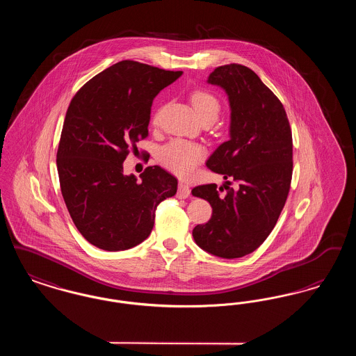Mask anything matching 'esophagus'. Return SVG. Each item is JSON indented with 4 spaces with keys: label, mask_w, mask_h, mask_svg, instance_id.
I'll return each instance as SVG.
<instances>
[{
    "label": "esophagus",
    "mask_w": 356,
    "mask_h": 356,
    "mask_svg": "<svg viewBox=\"0 0 356 356\" xmlns=\"http://www.w3.org/2000/svg\"><path fill=\"white\" fill-rule=\"evenodd\" d=\"M189 195H191V188H189V186L186 183L180 181L179 183V188H177V197L179 199H186Z\"/></svg>",
    "instance_id": "obj_1"
}]
</instances>
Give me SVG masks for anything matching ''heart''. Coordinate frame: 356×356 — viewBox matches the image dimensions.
Listing matches in <instances>:
<instances>
[{"instance_id":"obj_1","label":"heart","mask_w":356,"mask_h":356,"mask_svg":"<svg viewBox=\"0 0 356 356\" xmlns=\"http://www.w3.org/2000/svg\"><path fill=\"white\" fill-rule=\"evenodd\" d=\"M191 100L200 119L213 118L216 120L219 118L221 102L211 90L197 89L192 93ZM156 121L157 118L154 116L153 122L156 124ZM205 151L200 144L183 138H175L160 149L159 160L170 172L181 177H189L203 161Z\"/></svg>"}]
</instances>
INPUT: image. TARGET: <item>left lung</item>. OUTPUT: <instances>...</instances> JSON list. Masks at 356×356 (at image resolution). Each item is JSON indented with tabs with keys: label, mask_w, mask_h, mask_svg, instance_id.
<instances>
[{
	"label": "left lung",
	"mask_w": 356,
	"mask_h": 356,
	"mask_svg": "<svg viewBox=\"0 0 356 356\" xmlns=\"http://www.w3.org/2000/svg\"><path fill=\"white\" fill-rule=\"evenodd\" d=\"M208 83L221 86L231 105V138L207 161L227 181L220 188L192 189L212 207L209 221L196 225L192 235L204 251L235 259L263 244L284 208L293 165L292 132L283 104L252 69L222 65Z\"/></svg>",
	"instance_id": "obj_1"
}]
</instances>
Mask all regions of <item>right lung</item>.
<instances>
[{
	"instance_id": "add662e5",
	"label": "right lung",
	"mask_w": 356,
	"mask_h": 356,
	"mask_svg": "<svg viewBox=\"0 0 356 356\" xmlns=\"http://www.w3.org/2000/svg\"><path fill=\"white\" fill-rule=\"evenodd\" d=\"M181 73L124 60L69 104L57 149L60 186L76 228L97 248L116 252L144 241L157 205L177 191L176 177L159 165L137 180L122 163L148 136L153 99Z\"/></svg>"
}]
</instances>
